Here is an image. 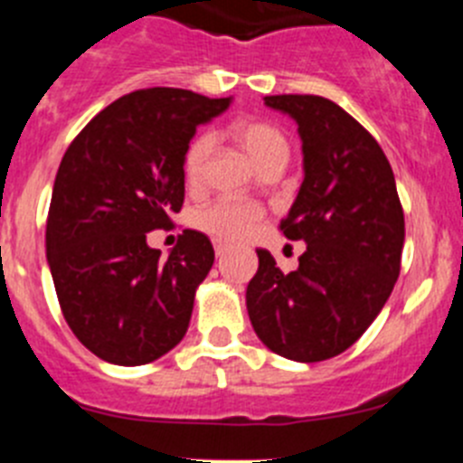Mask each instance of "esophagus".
<instances>
[{
    "label": "esophagus",
    "instance_id": "1",
    "mask_svg": "<svg viewBox=\"0 0 463 463\" xmlns=\"http://www.w3.org/2000/svg\"><path fill=\"white\" fill-rule=\"evenodd\" d=\"M227 252H229V245L227 243H220V241H218V243H215V255L222 257V255H227Z\"/></svg>",
    "mask_w": 463,
    "mask_h": 463
}]
</instances>
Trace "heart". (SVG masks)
Segmentation results:
<instances>
[{
  "label": "heart",
  "instance_id": "obj_1",
  "mask_svg": "<svg viewBox=\"0 0 463 463\" xmlns=\"http://www.w3.org/2000/svg\"><path fill=\"white\" fill-rule=\"evenodd\" d=\"M229 134L260 171L285 169L288 165L289 141L280 127L267 120H236L229 127ZM211 148L213 141L208 134H199L187 143L185 153H183V178L192 190L202 187ZM261 218H264V211L255 203L218 199V202L199 208L192 222L199 232L220 243H241L255 234Z\"/></svg>",
  "mask_w": 463,
  "mask_h": 463
}]
</instances>
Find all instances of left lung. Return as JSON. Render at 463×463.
Segmentation results:
<instances>
[{
	"label": "left lung",
	"mask_w": 463,
	"mask_h": 463,
	"mask_svg": "<svg viewBox=\"0 0 463 463\" xmlns=\"http://www.w3.org/2000/svg\"><path fill=\"white\" fill-rule=\"evenodd\" d=\"M297 120L304 183L280 232L306 241L298 269L257 250L245 304L260 341L294 362H322L353 345L390 298L406 239L392 166L350 113L317 94H273Z\"/></svg>",
	"instance_id": "obj_1"
}]
</instances>
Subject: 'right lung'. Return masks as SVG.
<instances>
[{
	"instance_id": "1",
	"label": "right lung",
	"mask_w": 463,
	"mask_h": 463,
	"mask_svg": "<svg viewBox=\"0 0 463 463\" xmlns=\"http://www.w3.org/2000/svg\"><path fill=\"white\" fill-rule=\"evenodd\" d=\"M229 101L181 88L137 90L99 110L60 162L48 267L64 320L104 362L141 366L185 336L213 245L185 229L165 260L146 236L174 224L185 202L183 153L196 127Z\"/></svg>"
}]
</instances>
